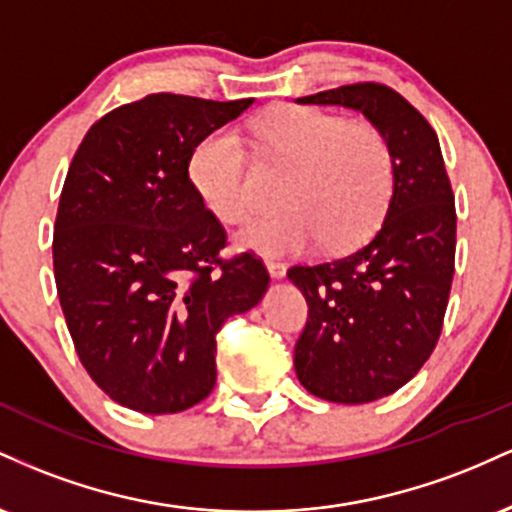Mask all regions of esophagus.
<instances>
[{
    "mask_svg": "<svg viewBox=\"0 0 512 512\" xmlns=\"http://www.w3.org/2000/svg\"><path fill=\"white\" fill-rule=\"evenodd\" d=\"M267 272L274 276V279H281L286 274V264L284 262H276V260H267Z\"/></svg>",
    "mask_w": 512,
    "mask_h": 512,
    "instance_id": "1",
    "label": "esophagus"
}]
</instances>
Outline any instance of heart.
<instances>
[{"mask_svg": "<svg viewBox=\"0 0 512 512\" xmlns=\"http://www.w3.org/2000/svg\"><path fill=\"white\" fill-rule=\"evenodd\" d=\"M264 151L293 166L284 182L286 209L255 219L238 233L240 248L286 255L315 240L344 250L383 221L395 187V161L383 132L317 108H284L255 125ZM190 173L207 207L226 223L257 209L248 146L231 127L197 144Z\"/></svg>", "mask_w": 512, "mask_h": 512, "instance_id": "b5f03b06", "label": "heart"}]
</instances>
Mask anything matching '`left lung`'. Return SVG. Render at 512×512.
I'll return each mask as SVG.
<instances>
[{"label": "left lung", "instance_id": "8db88e82", "mask_svg": "<svg viewBox=\"0 0 512 512\" xmlns=\"http://www.w3.org/2000/svg\"><path fill=\"white\" fill-rule=\"evenodd\" d=\"M303 105H342L383 132L395 187L378 233L322 264H296L289 279L308 303L293 366L310 395L366 404L407 385L436 349L455 274V197L433 127L383 84H351Z\"/></svg>", "mask_w": 512, "mask_h": 512}]
</instances>
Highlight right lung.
I'll return each mask as SVG.
<instances>
[{"label": "right lung", "instance_id": "right-lung-1", "mask_svg": "<svg viewBox=\"0 0 512 512\" xmlns=\"http://www.w3.org/2000/svg\"><path fill=\"white\" fill-rule=\"evenodd\" d=\"M243 101L178 93L120 105L86 132L57 209L52 264L76 354L110 399L175 414L216 383V332L269 286L252 252L223 260L226 231L190 161Z\"/></svg>", "mask_w": 512, "mask_h": 512}]
</instances>
